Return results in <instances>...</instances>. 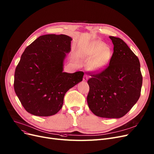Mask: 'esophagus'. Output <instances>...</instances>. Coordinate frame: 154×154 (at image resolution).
<instances>
[{
	"mask_svg": "<svg viewBox=\"0 0 154 154\" xmlns=\"http://www.w3.org/2000/svg\"><path fill=\"white\" fill-rule=\"evenodd\" d=\"M88 76L87 75V74H85V75H84V78H83V80L84 81H87L88 80Z\"/></svg>",
	"mask_w": 154,
	"mask_h": 154,
	"instance_id": "esophagus-1",
	"label": "esophagus"
}]
</instances>
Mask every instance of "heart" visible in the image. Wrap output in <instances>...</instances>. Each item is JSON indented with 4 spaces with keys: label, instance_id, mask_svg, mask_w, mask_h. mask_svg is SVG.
<instances>
[{
    "label": "heart",
    "instance_id": "1",
    "mask_svg": "<svg viewBox=\"0 0 154 154\" xmlns=\"http://www.w3.org/2000/svg\"><path fill=\"white\" fill-rule=\"evenodd\" d=\"M82 55L90 62L92 69L99 72L107 67L111 60L112 52L110 48L105 46L102 42L95 41L83 48Z\"/></svg>",
    "mask_w": 154,
    "mask_h": 154
}]
</instances>
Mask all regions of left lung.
Listing matches in <instances>:
<instances>
[{"instance_id":"1","label":"left lung","mask_w":154,"mask_h":154,"mask_svg":"<svg viewBox=\"0 0 154 154\" xmlns=\"http://www.w3.org/2000/svg\"><path fill=\"white\" fill-rule=\"evenodd\" d=\"M114 44L109 66L91 75L87 83V103L95 116L109 119L124 116L138 101L142 85L140 64L124 40L109 36Z\"/></svg>"}]
</instances>
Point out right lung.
Segmentation results:
<instances>
[{
  "mask_svg": "<svg viewBox=\"0 0 154 154\" xmlns=\"http://www.w3.org/2000/svg\"><path fill=\"white\" fill-rule=\"evenodd\" d=\"M72 38L66 35H41L21 55L15 69L14 87L23 107L40 117L55 115L70 88L81 82L84 73L63 72V62Z\"/></svg>",
  "mask_w": 154,
  "mask_h": 154,
  "instance_id": "add662e5",
  "label": "right lung"
}]
</instances>
